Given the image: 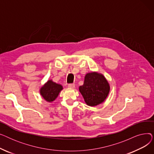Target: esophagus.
<instances>
[{
    "label": "esophagus",
    "instance_id": "obj_1",
    "mask_svg": "<svg viewBox=\"0 0 154 154\" xmlns=\"http://www.w3.org/2000/svg\"><path fill=\"white\" fill-rule=\"evenodd\" d=\"M68 87L70 88H74L75 87V84H69L68 85Z\"/></svg>",
    "mask_w": 154,
    "mask_h": 154
}]
</instances>
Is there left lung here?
<instances>
[{"label": "left lung", "mask_w": 154, "mask_h": 154, "mask_svg": "<svg viewBox=\"0 0 154 154\" xmlns=\"http://www.w3.org/2000/svg\"><path fill=\"white\" fill-rule=\"evenodd\" d=\"M79 91L87 105L95 106L106 100L110 91V86L102 74L91 72L85 75L84 84L79 87Z\"/></svg>", "instance_id": "obj_1"}]
</instances>
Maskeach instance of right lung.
Segmentation results:
<instances>
[{
	"instance_id": "right-lung-1",
	"label": "right lung",
	"mask_w": 154,
	"mask_h": 154,
	"mask_svg": "<svg viewBox=\"0 0 154 154\" xmlns=\"http://www.w3.org/2000/svg\"><path fill=\"white\" fill-rule=\"evenodd\" d=\"M62 88L63 87L61 85L54 82L52 80H49L40 88V93L47 102H51L57 97Z\"/></svg>"
}]
</instances>
